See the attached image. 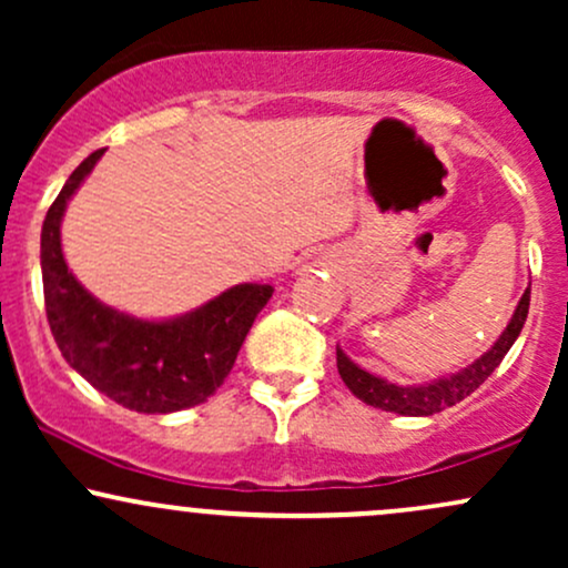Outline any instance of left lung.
Returning a JSON list of instances; mask_svg holds the SVG:
<instances>
[{
  "label": "left lung",
  "instance_id": "left-lung-1",
  "mask_svg": "<svg viewBox=\"0 0 568 568\" xmlns=\"http://www.w3.org/2000/svg\"><path fill=\"white\" fill-rule=\"evenodd\" d=\"M529 302H531V288H526L518 306H515L513 321L507 323L505 331H501L497 344H494L486 355H480L473 366L462 368L459 374L446 376V379L416 384V387H400V384H393L382 379V376L368 374L366 368L352 363L349 357L336 347L338 374H342L344 384L352 389V395L361 397V400L368 403V406L393 410V414H403V416H433L443 408L456 406L459 400H465L467 395L475 393V389H478L480 384L494 374V368H497L501 357L510 352L515 338L520 334V328H524L526 315H529Z\"/></svg>",
  "mask_w": 568,
  "mask_h": 568
}]
</instances>
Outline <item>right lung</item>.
Masks as SVG:
<instances>
[{
  "mask_svg": "<svg viewBox=\"0 0 568 568\" xmlns=\"http://www.w3.org/2000/svg\"><path fill=\"white\" fill-rule=\"evenodd\" d=\"M103 149L69 175L42 224L44 310L58 349L98 393L139 414H171L205 403L224 384L247 331L275 288L243 283L173 321H139L101 304L77 283L61 251L71 194Z\"/></svg>",
  "mask_w": 568,
  "mask_h": 568,
  "instance_id": "obj_1",
  "label": "right lung"
}]
</instances>
